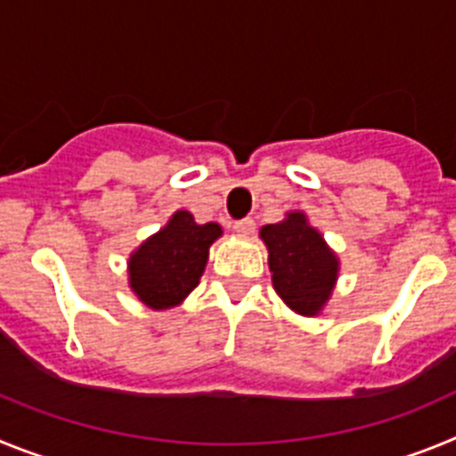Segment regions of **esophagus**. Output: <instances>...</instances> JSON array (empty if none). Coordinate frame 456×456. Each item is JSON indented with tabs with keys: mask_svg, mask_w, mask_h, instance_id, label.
<instances>
[{
	"mask_svg": "<svg viewBox=\"0 0 456 456\" xmlns=\"http://www.w3.org/2000/svg\"><path fill=\"white\" fill-rule=\"evenodd\" d=\"M232 228H235V232H240V235H251L253 231H256V221L253 219H240V221H235V225H232Z\"/></svg>",
	"mask_w": 456,
	"mask_h": 456,
	"instance_id": "obj_1",
	"label": "esophagus"
}]
</instances>
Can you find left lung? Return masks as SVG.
<instances>
[{
  "label": "left lung",
  "mask_w": 456,
  "mask_h": 456,
  "mask_svg": "<svg viewBox=\"0 0 456 456\" xmlns=\"http://www.w3.org/2000/svg\"><path fill=\"white\" fill-rule=\"evenodd\" d=\"M269 251V272L278 297L299 315L315 317L338 281V256L308 224L304 212H288L283 221L260 231Z\"/></svg>",
  "instance_id": "left-lung-1"
}]
</instances>
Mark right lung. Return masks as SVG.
I'll return each instance as SVG.
<instances>
[{"label": "right lung", "instance_id": "add662e5", "mask_svg": "<svg viewBox=\"0 0 456 456\" xmlns=\"http://www.w3.org/2000/svg\"><path fill=\"white\" fill-rule=\"evenodd\" d=\"M216 237H221L219 224L200 225L187 209H178L130 256L132 292L152 310L178 305L199 285Z\"/></svg>", "mask_w": 456, "mask_h": 456}]
</instances>
